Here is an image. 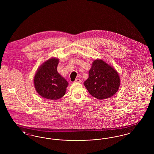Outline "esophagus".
<instances>
[{
    "label": "esophagus",
    "instance_id": "1",
    "mask_svg": "<svg viewBox=\"0 0 154 154\" xmlns=\"http://www.w3.org/2000/svg\"><path fill=\"white\" fill-rule=\"evenodd\" d=\"M75 82H79V83H80L81 82V80L80 79H76L74 81Z\"/></svg>",
    "mask_w": 154,
    "mask_h": 154
}]
</instances>
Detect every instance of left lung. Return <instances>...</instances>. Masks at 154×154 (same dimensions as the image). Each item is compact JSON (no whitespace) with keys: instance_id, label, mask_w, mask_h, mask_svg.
Returning a JSON list of instances; mask_svg holds the SVG:
<instances>
[{"instance_id":"1","label":"left lung","mask_w":154,"mask_h":154,"mask_svg":"<svg viewBox=\"0 0 154 154\" xmlns=\"http://www.w3.org/2000/svg\"><path fill=\"white\" fill-rule=\"evenodd\" d=\"M84 84L89 93L102 100L114 95L120 85L117 72L101 59L94 61L89 71V77Z\"/></svg>"}]
</instances>
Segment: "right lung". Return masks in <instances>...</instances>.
I'll use <instances>...</instances> for the list:
<instances>
[{"instance_id":"add662e5","label":"right lung","mask_w":154,"mask_h":154,"mask_svg":"<svg viewBox=\"0 0 154 154\" xmlns=\"http://www.w3.org/2000/svg\"><path fill=\"white\" fill-rule=\"evenodd\" d=\"M58 59L47 60L39 67L34 78L37 93L43 97L57 100L65 95L67 81L57 72Z\"/></svg>"}]
</instances>
